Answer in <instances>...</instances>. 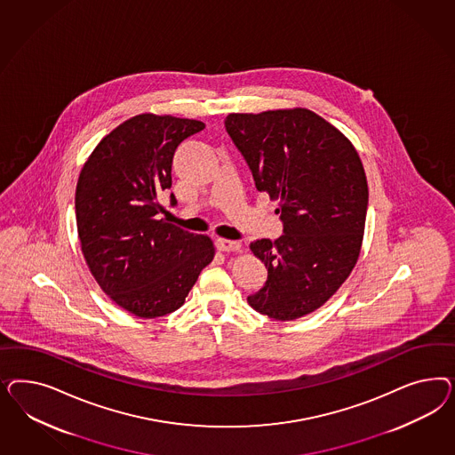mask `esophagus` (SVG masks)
I'll use <instances>...</instances> for the list:
<instances>
[{"label":"esophagus","mask_w":455,"mask_h":455,"mask_svg":"<svg viewBox=\"0 0 455 455\" xmlns=\"http://www.w3.org/2000/svg\"><path fill=\"white\" fill-rule=\"evenodd\" d=\"M217 247L220 251H238L242 245L240 242H235V240H227V238H219L217 240Z\"/></svg>","instance_id":"1"}]
</instances>
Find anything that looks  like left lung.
I'll list each match as a JSON object with an SVG mask.
<instances>
[{
  "label": "left lung",
  "mask_w": 455,
  "mask_h": 455,
  "mask_svg": "<svg viewBox=\"0 0 455 455\" xmlns=\"http://www.w3.org/2000/svg\"><path fill=\"white\" fill-rule=\"evenodd\" d=\"M225 128L259 192L278 200L283 235L250 243L268 276L250 307L275 320L315 312L360 255L369 187L352 141L307 108L230 113Z\"/></svg>",
  "instance_id": "left-lung-1"
}]
</instances>
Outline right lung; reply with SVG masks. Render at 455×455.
<instances>
[{"instance_id":"obj_1","label":"right lung","mask_w":455,"mask_h":455,"mask_svg":"<svg viewBox=\"0 0 455 455\" xmlns=\"http://www.w3.org/2000/svg\"><path fill=\"white\" fill-rule=\"evenodd\" d=\"M204 128L141 113L103 138L80 172L75 213L83 257L100 289L137 317L175 312L215 257L210 236L158 217L177 147ZM170 202L177 205L173 193Z\"/></svg>"}]
</instances>
